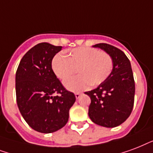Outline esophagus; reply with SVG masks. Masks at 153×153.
<instances>
[{
    "instance_id": "esophagus-1",
    "label": "esophagus",
    "mask_w": 153,
    "mask_h": 153,
    "mask_svg": "<svg viewBox=\"0 0 153 153\" xmlns=\"http://www.w3.org/2000/svg\"><path fill=\"white\" fill-rule=\"evenodd\" d=\"M80 95H81V93H75V97L76 99H78V98L80 97Z\"/></svg>"
}]
</instances>
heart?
Wrapping results in <instances>:
<instances>
[{"instance_id":"1","label":"heart","mask_w":153,"mask_h":153,"mask_svg":"<svg viewBox=\"0 0 153 153\" xmlns=\"http://www.w3.org/2000/svg\"><path fill=\"white\" fill-rule=\"evenodd\" d=\"M76 68L79 75L65 82V86L74 92L104 82L112 73L113 60L108 53L89 47L73 48L67 57L58 53L52 60L53 73L62 81L70 77Z\"/></svg>"}]
</instances>
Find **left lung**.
<instances>
[{
	"label": "left lung",
	"mask_w": 153,
	"mask_h": 153,
	"mask_svg": "<svg viewBox=\"0 0 153 153\" xmlns=\"http://www.w3.org/2000/svg\"><path fill=\"white\" fill-rule=\"evenodd\" d=\"M93 47L101 48L112 56L113 68L97 88L85 93L91 99L88 116L97 125L117 127L128 118L134 105L135 81L131 64L125 53L117 47L105 43Z\"/></svg>",
	"instance_id": "8db88e82"
}]
</instances>
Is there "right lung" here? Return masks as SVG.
<instances>
[{
  "label": "right lung",
  "mask_w": 153,
  "mask_h": 153,
  "mask_svg": "<svg viewBox=\"0 0 153 153\" xmlns=\"http://www.w3.org/2000/svg\"><path fill=\"white\" fill-rule=\"evenodd\" d=\"M61 48L47 42L37 44L24 55L16 73L19 110L27 124L42 133L63 128L76 100L74 93L65 88L52 69V60Z\"/></svg>",
  "instance_id": "add662e5"
}]
</instances>
